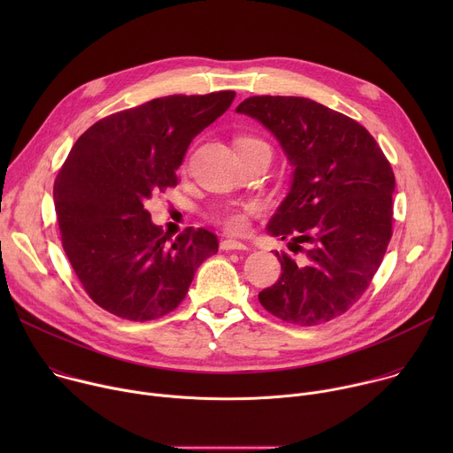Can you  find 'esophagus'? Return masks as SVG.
I'll return each mask as SVG.
<instances>
[{
  "mask_svg": "<svg viewBox=\"0 0 453 453\" xmlns=\"http://www.w3.org/2000/svg\"><path fill=\"white\" fill-rule=\"evenodd\" d=\"M220 249L222 250H245L247 245L238 242V240H222L220 242Z\"/></svg>",
  "mask_w": 453,
  "mask_h": 453,
  "instance_id": "obj_1",
  "label": "esophagus"
}]
</instances>
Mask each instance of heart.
I'll return each mask as SVG.
<instances>
[{
	"label": "heart",
	"mask_w": 453,
	"mask_h": 453,
	"mask_svg": "<svg viewBox=\"0 0 453 453\" xmlns=\"http://www.w3.org/2000/svg\"><path fill=\"white\" fill-rule=\"evenodd\" d=\"M252 143H264L260 140L256 138H250V136H242L236 140V147H242V145H252ZM222 224L226 226V229L233 231V233H242L247 229L249 226V219H247V213L245 211H229L222 217Z\"/></svg>",
	"instance_id": "obj_1"
}]
</instances>
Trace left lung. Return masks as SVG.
I'll list each match as a JSON object with an SVG mask.
<instances>
[{
  "mask_svg": "<svg viewBox=\"0 0 453 453\" xmlns=\"http://www.w3.org/2000/svg\"><path fill=\"white\" fill-rule=\"evenodd\" d=\"M236 112L271 131L294 168L267 231L306 254L296 264L276 252L283 273L257 299L292 325H322L360 299L383 260L393 236V168L358 121L310 98L250 96Z\"/></svg>",
  "mask_w": 453,
  "mask_h": 453,
  "instance_id": "left-lung-1",
  "label": "left lung"
}]
</instances>
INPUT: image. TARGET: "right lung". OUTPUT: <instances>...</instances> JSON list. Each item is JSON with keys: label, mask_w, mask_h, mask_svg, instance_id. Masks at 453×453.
<instances>
[{"label": "right lung", "mask_w": 453, "mask_h": 453, "mask_svg": "<svg viewBox=\"0 0 453 453\" xmlns=\"http://www.w3.org/2000/svg\"><path fill=\"white\" fill-rule=\"evenodd\" d=\"M233 100L234 91L154 98L96 121L73 145L53 184L55 213L64 252L104 310L128 320L175 310L219 250L203 227L170 240L145 203L177 184L191 140Z\"/></svg>", "instance_id": "1"}]
</instances>
